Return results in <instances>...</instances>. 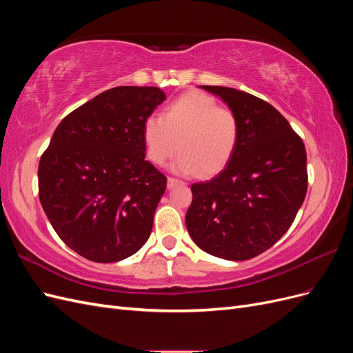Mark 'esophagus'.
Segmentation results:
<instances>
[{
    "mask_svg": "<svg viewBox=\"0 0 353 353\" xmlns=\"http://www.w3.org/2000/svg\"><path fill=\"white\" fill-rule=\"evenodd\" d=\"M178 184H183V183H181V181H178V179H175V178H168V188H174Z\"/></svg>",
    "mask_w": 353,
    "mask_h": 353,
    "instance_id": "obj_1",
    "label": "esophagus"
}]
</instances>
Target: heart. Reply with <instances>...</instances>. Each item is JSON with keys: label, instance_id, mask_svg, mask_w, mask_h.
Segmentation results:
<instances>
[{"label": "heart", "instance_id": "1", "mask_svg": "<svg viewBox=\"0 0 353 353\" xmlns=\"http://www.w3.org/2000/svg\"><path fill=\"white\" fill-rule=\"evenodd\" d=\"M239 138L237 114L199 91L183 94L166 105L163 117L148 116L143 123L148 160L163 166L179 147L183 153L170 166L179 175L219 174L236 153Z\"/></svg>", "mask_w": 353, "mask_h": 353}]
</instances>
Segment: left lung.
<instances>
[{"instance_id": "left-lung-1", "label": "left lung", "mask_w": 353, "mask_h": 353, "mask_svg": "<svg viewBox=\"0 0 353 353\" xmlns=\"http://www.w3.org/2000/svg\"><path fill=\"white\" fill-rule=\"evenodd\" d=\"M237 114L240 138L230 163L208 183L191 185L190 237L201 250L248 261L268 250L293 223L307 190L306 152L270 103L228 87L200 85Z\"/></svg>"}]
</instances>
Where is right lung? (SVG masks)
Listing matches in <instances>:
<instances>
[{
    "label": "right lung",
    "instance_id": "right-lung-1",
    "mask_svg": "<svg viewBox=\"0 0 353 353\" xmlns=\"http://www.w3.org/2000/svg\"><path fill=\"white\" fill-rule=\"evenodd\" d=\"M166 100L157 87H116L56 128L38 168L39 201L72 250L119 262L150 237L166 176L145 160L143 123Z\"/></svg>",
    "mask_w": 353,
    "mask_h": 353
}]
</instances>
